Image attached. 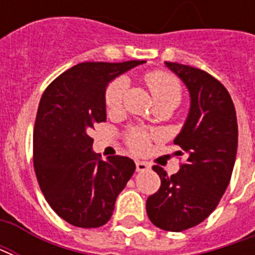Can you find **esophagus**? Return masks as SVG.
I'll return each instance as SVG.
<instances>
[{
    "label": "esophagus",
    "instance_id": "obj_1",
    "mask_svg": "<svg viewBox=\"0 0 255 255\" xmlns=\"http://www.w3.org/2000/svg\"><path fill=\"white\" fill-rule=\"evenodd\" d=\"M135 164H136V171L138 172H144L150 169L149 164H147V162H143V161H136Z\"/></svg>",
    "mask_w": 255,
    "mask_h": 255
}]
</instances>
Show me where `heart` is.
<instances>
[{
	"instance_id": "1",
	"label": "heart",
	"mask_w": 255,
	"mask_h": 255,
	"mask_svg": "<svg viewBox=\"0 0 255 255\" xmlns=\"http://www.w3.org/2000/svg\"><path fill=\"white\" fill-rule=\"evenodd\" d=\"M146 83L157 105L169 104L177 106L182 101V84L169 73L154 71L146 75ZM128 79L126 76L115 79L105 91V106L108 112H117L123 105L124 95L128 89ZM150 135L140 129H135L128 136V144L135 151H143L149 144Z\"/></svg>"
}]
</instances>
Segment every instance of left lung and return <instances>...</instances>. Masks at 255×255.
Returning <instances> with one entry per match:
<instances>
[{
  "mask_svg": "<svg viewBox=\"0 0 255 255\" xmlns=\"http://www.w3.org/2000/svg\"><path fill=\"white\" fill-rule=\"evenodd\" d=\"M187 87L190 111L173 143L186 155L180 171L168 176L153 166L161 179L146 210L150 221L164 231L180 232L195 227L219 205L228 187L238 149V122L230 93L202 69L165 63Z\"/></svg>",
  "mask_w": 255,
  "mask_h": 255,
  "instance_id": "obj_1",
  "label": "left lung"
}]
</instances>
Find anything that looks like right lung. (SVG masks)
I'll use <instances>...</instances> for the list:
<instances>
[{
    "mask_svg": "<svg viewBox=\"0 0 255 255\" xmlns=\"http://www.w3.org/2000/svg\"><path fill=\"white\" fill-rule=\"evenodd\" d=\"M146 61L82 63L45 90L34 127V168L47 203L69 224L97 228L111 220L135 172L128 157L93 151L90 129L106 122L108 84Z\"/></svg>",
    "mask_w": 255,
    "mask_h": 255,
    "instance_id": "1",
    "label": "right lung"
}]
</instances>
